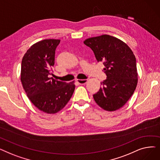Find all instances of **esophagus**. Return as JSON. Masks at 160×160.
I'll return each mask as SVG.
<instances>
[{
  "label": "esophagus",
  "mask_w": 160,
  "mask_h": 160,
  "mask_svg": "<svg viewBox=\"0 0 160 160\" xmlns=\"http://www.w3.org/2000/svg\"><path fill=\"white\" fill-rule=\"evenodd\" d=\"M77 82L79 83V84H85V83H86L88 82V79H84V80L77 79Z\"/></svg>",
  "instance_id": "1"
}]
</instances>
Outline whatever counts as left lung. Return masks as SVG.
Here are the masks:
<instances>
[{
    "instance_id": "8db88e82",
    "label": "left lung",
    "mask_w": 160,
    "mask_h": 160,
    "mask_svg": "<svg viewBox=\"0 0 160 160\" xmlns=\"http://www.w3.org/2000/svg\"><path fill=\"white\" fill-rule=\"evenodd\" d=\"M83 43L93 50L98 62H102L106 80L93 95L96 103L103 110L114 112L127 103L138 84L136 60L124 42L110 35L86 39Z\"/></svg>"
}]
</instances>
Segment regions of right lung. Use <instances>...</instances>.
I'll return each instance as SVG.
<instances>
[{
  "label": "right lung",
  "instance_id": "obj_1",
  "mask_svg": "<svg viewBox=\"0 0 160 160\" xmlns=\"http://www.w3.org/2000/svg\"><path fill=\"white\" fill-rule=\"evenodd\" d=\"M60 39H44L32 45L21 63V81L32 103L39 110L54 114L69 101L75 89L74 82L54 80L50 75L54 65L55 50Z\"/></svg>",
  "mask_w": 160,
  "mask_h": 160
}]
</instances>
